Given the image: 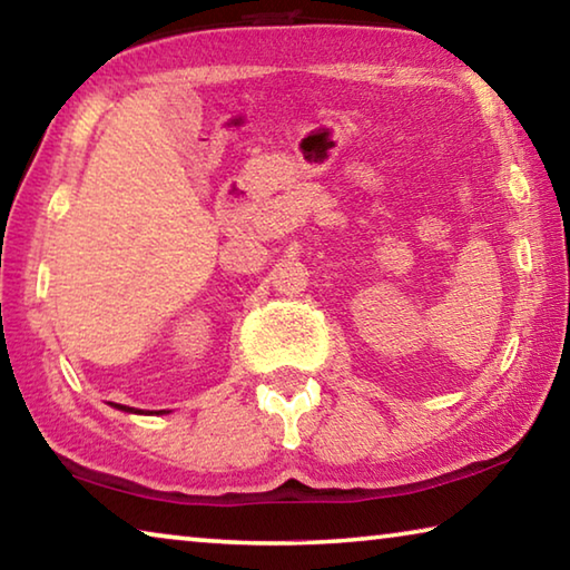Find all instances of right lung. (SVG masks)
I'll use <instances>...</instances> for the list:
<instances>
[{"label":"right lung","instance_id":"right-lung-1","mask_svg":"<svg viewBox=\"0 0 570 570\" xmlns=\"http://www.w3.org/2000/svg\"><path fill=\"white\" fill-rule=\"evenodd\" d=\"M115 407H118V410H125V412H138V410H132V407H125V404H115Z\"/></svg>","mask_w":570,"mask_h":570}]
</instances>
